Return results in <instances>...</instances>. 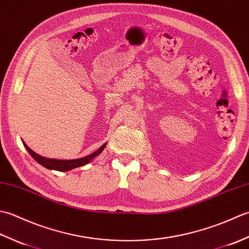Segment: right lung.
<instances>
[{"label":"right lung","mask_w":249,"mask_h":249,"mask_svg":"<svg viewBox=\"0 0 249 249\" xmlns=\"http://www.w3.org/2000/svg\"><path fill=\"white\" fill-rule=\"evenodd\" d=\"M23 144L25 146V149L28 150V152L32 155V157H33L37 162H39L40 165H43L46 168L53 169V170H57V171H68V170H71V169H75L77 167H81V166L87 165V163H89V161H91L95 156L99 155L100 152H102L105 149V146H106V143H105V144H103L102 146L99 147L98 151L93 153V154L89 155V156H86V157H83V158H79V160H47V158H45V157H41L39 155H37L25 143H23Z\"/></svg>","instance_id":"obj_1"}]
</instances>
